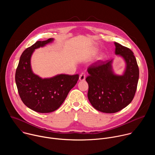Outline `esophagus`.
Instances as JSON below:
<instances>
[{
  "mask_svg": "<svg viewBox=\"0 0 155 155\" xmlns=\"http://www.w3.org/2000/svg\"><path fill=\"white\" fill-rule=\"evenodd\" d=\"M85 77H86V74H85V73L83 72V73H81V74H80V77H79V79H80V80H81V81H83V80H85Z\"/></svg>",
  "mask_w": 155,
  "mask_h": 155,
  "instance_id": "1",
  "label": "esophagus"
}]
</instances>
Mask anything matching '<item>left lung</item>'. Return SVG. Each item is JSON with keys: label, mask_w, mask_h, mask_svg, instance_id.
Returning <instances> with one entry per match:
<instances>
[{"label": "left lung", "mask_w": 155, "mask_h": 155, "mask_svg": "<svg viewBox=\"0 0 155 155\" xmlns=\"http://www.w3.org/2000/svg\"><path fill=\"white\" fill-rule=\"evenodd\" d=\"M115 53L123 57L126 69L123 75L117 76L112 71V61L101 60L87 68V98L98 111L114 114L127 106L134 99L139 77L136 57L129 48L115 42Z\"/></svg>", "instance_id": "1"}]
</instances>
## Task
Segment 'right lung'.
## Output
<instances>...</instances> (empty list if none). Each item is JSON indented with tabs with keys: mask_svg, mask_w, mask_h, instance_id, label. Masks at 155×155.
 Returning <instances> with one entry per match:
<instances>
[{
	"mask_svg": "<svg viewBox=\"0 0 155 155\" xmlns=\"http://www.w3.org/2000/svg\"><path fill=\"white\" fill-rule=\"evenodd\" d=\"M53 40L50 38L45 41H37L26 48L20 57L15 73V81L21 101L38 113H50L57 110L79 79L78 74H61L42 79L32 73L30 61L33 51Z\"/></svg>",
	"mask_w": 155,
	"mask_h": 155,
	"instance_id": "1",
	"label": "right lung"
}]
</instances>
